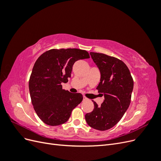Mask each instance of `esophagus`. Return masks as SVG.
Masks as SVG:
<instances>
[{
	"label": "esophagus",
	"mask_w": 161,
	"mask_h": 161,
	"mask_svg": "<svg viewBox=\"0 0 161 161\" xmlns=\"http://www.w3.org/2000/svg\"><path fill=\"white\" fill-rule=\"evenodd\" d=\"M83 101H88V99L86 98V97H83Z\"/></svg>",
	"instance_id": "1"
}]
</instances>
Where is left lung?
Segmentation results:
<instances>
[{
	"mask_svg": "<svg viewBox=\"0 0 161 161\" xmlns=\"http://www.w3.org/2000/svg\"><path fill=\"white\" fill-rule=\"evenodd\" d=\"M90 55L101 74L97 89L105 100L101 106L92 101L94 109L85 115V119L90 127L104 131L118 124L128 109L134 81L121 60L101 53L90 52Z\"/></svg>",
	"mask_w": 161,
	"mask_h": 161,
	"instance_id": "1",
	"label": "left lung"
}]
</instances>
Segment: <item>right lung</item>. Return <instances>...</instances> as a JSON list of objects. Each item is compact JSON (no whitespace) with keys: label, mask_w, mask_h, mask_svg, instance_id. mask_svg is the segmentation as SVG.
Segmentation results:
<instances>
[{"label":"right lung","mask_w":161,"mask_h":161,"mask_svg":"<svg viewBox=\"0 0 161 161\" xmlns=\"http://www.w3.org/2000/svg\"><path fill=\"white\" fill-rule=\"evenodd\" d=\"M86 50L52 49L39 57L29 82L31 103L40 119L47 125H59L69 120L72 109L83 99L80 93L62 89L70 77L73 64L89 58Z\"/></svg>","instance_id":"right-lung-1"}]
</instances>
